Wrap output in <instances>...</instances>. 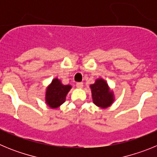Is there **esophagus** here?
Returning <instances> with one entry per match:
<instances>
[{
  "label": "esophagus",
  "mask_w": 157,
  "mask_h": 157,
  "mask_svg": "<svg viewBox=\"0 0 157 157\" xmlns=\"http://www.w3.org/2000/svg\"><path fill=\"white\" fill-rule=\"evenodd\" d=\"M76 86H77L78 88L82 89L83 87V83L82 82H77L76 83Z\"/></svg>",
  "instance_id": "1"
}]
</instances>
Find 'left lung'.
<instances>
[{"label":"left lung","mask_w":157,"mask_h":157,"mask_svg":"<svg viewBox=\"0 0 157 157\" xmlns=\"http://www.w3.org/2000/svg\"><path fill=\"white\" fill-rule=\"evenodd\" d=\"M93 101L97 106L107 108L110 106L114 101L113 93L109 90V86L102 78L98 79L94 84L90 86Z\"/></svg>","instance_id":"obj_1"}]
</instances>
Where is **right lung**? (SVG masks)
Segmentation results:
<instances>
[{"label": "right lung", "mask_w": 157, "mask_h": 157, "mask_svg": "<svg viewBox=\"0 0 157 157\" xmlns=\"http://www.w3.org/2000/svg\"><path fill=\"white\" fill-rule=\"evenodd\" d=\"M70 85H63L58 78H54L51 84L48 86L45 94V101L47 105L56 109L65 101L66 96L70 91Z\"/></svg>", "instance_id": "1"}]
</instances>
